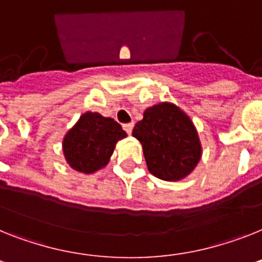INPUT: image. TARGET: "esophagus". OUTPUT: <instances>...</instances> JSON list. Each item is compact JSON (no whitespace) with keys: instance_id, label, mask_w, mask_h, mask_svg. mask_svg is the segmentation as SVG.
I'll return each instance as SVG.
<instances>
[{"instance_id":"34e87169","label":"esophagus","mask_w":262,"mask_h":262,"mask_svg":"<svg viewBox=\"0 0 262 262\" xmlns=\"http://www.w3.org/2000/svg\"><path fill=\"white\" fill-rule=\"evenodd\" d=\"M133 126H135V124H133V122H129V124H124V125H122V127H124V130L126 132L127 135H130L132 130H133Z\"/></svg>"}]
</instances>
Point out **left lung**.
I'll return each mask as SVG.
<instances>
[{"mask_svg": "<svg viewBox=\"0 0 262 262\" xmlns=\"http://www.w3.org/2000/svg\"><path fill=\"white\" fill-rule=\"evenodd\" d=\"M141 142L149 172L165 181H179L201 158V144L190 118L176 105L161 102L148 107L133 129Z\"/></svg>", "mask_w": 262, "mask_h": 262, "instance_id": "1", "label": "left lung"}]
</instances>
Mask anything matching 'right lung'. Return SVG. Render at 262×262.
Returning <instances> with one entry per match:
<instances>
[{
  "label": "right lung",
  "mask_w": 262,
  "mask_h": 262,
  "mask_svg": "<svg viewBox=\"0 0 262 262\" xmlns=\"http://www.w3.org/2000/svg\"><path fill=\"white\" fill-rule=\"evenodd\" d=\"M124 137L126 133L117 121L86 112L63 138V155L74 170L89 174L104 168Z\"/></svg>",
  "instance_id": "obj_1"
}]
</instances>
